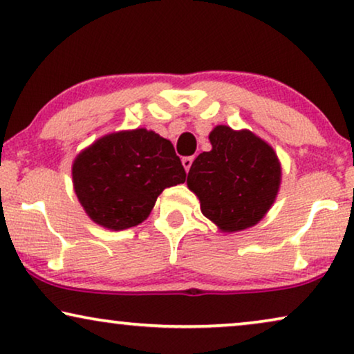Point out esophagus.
<instances>
[{"label": "esophagus", "mask_w": 354, "mask_h": 354, "mask_svg": "<svg viewBox=\"0 0 354 354\" xmlns=\"http://www.w3.org/2000/svg\"><path fill=\"white\" fill-rule=\"evenodd\" d=\"M182 164H183V169L188 172L190 171L192 164H193V156H187V158H182Z\"/></svg>", "instance_id": "esophagus-1"}]
</instances>
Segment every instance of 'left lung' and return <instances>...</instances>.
<instances>
[{
    "label": "left lung",
    "instance_id": "8db88e82",
    "mask_svg": "<svg viewBox=\"0 0 354 354\" xmlns=\"http://www.w3.org/2000/svg\"><path fill=\"white\" fill-rule=\"evenodd\" d=\"M211 151L198 154L187 185L201 212L224 234L258 224L277 198L282 166L268 142L250 130L216 125Z\"/></svg>",
    "mask_w": 354,
    "mask_h": 354
}]
</instances>
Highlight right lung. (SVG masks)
<instances>
[{
  "mask_svg": "<svg viewBox=\"0 0 354 354\" xmlns=\"http://www.w3.org/2000/svg\"><path fill=\"white\" fill-rule=\"evenodd\" d=\"M172 143L153 130L108 133L82 149L72 183L86 216L108 230H125L147 219L164 188L185 182Z\"/></svg>",
  "mask_w": 354,
  "mask_h": 354,
  "instance_id": "right-lung-1",
  "label": "right lung"
}]
</instances>
